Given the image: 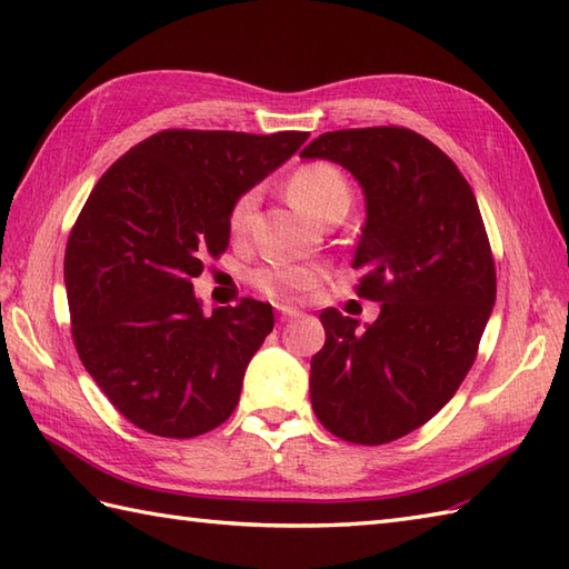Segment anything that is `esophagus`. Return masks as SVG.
<instances>
[{
  "instance_id": "1",
  "label": "esophagus",
  "mask_w": 569,
  "mask_h": 569,
  "mask_svg": "<svg viewBox=\"0 0 569 569\" xmlns=\"http://www.w3.org/2000/svg\"><path fill=\"white\" fill-rule=\"evenodd\" d=\"M276 310H278V318H281L283 322H286V320H293V318H298V316H300V312H298L296 308H286V306H278Z\"/></svg>"
}]
</instances>
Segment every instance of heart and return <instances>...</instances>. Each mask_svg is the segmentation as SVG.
Segmentation results:
<instances>
[{
    "label": "heart",
    "mask_w": 569,
    "mask_h": 569,
    "mask_svg": "<svg viewBox=\"0 0 569 569\" xmlns=\"http://www.w3.org/2000/svg\"><path fill=\"white\" fill-rule=\"evenodd\" d=\"M288 196L303 210L312 220H322L325 214L335 208H349V200H352V190H349L347 178L337 171L332 163H306L300 166L293 173L291 183H288ZM253 202H257V192H244L232 208L229 214V224H232L234 232H241L247 227ZM251 281L266 296L271 298H286L293 296L303 288L316 283V273L306 266H291V263H271L263 266V269L253 271Z\"/></svg>",
    "instance_id": "1"
}]
</instances>
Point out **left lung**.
<instances>
[{
	"mask_svg": "<svg viewBox=\"0 0 569 569\" xmlns=\"http://www.w3.org/2000/svg\"><path fill=\"white\" fill-rule=\"evenodd\" d=\"M300 159L342 166L365 192L352 269L365 271L359 293L381 303L365 328L335 308L320 312L312 410L342 440H398L455 396L497 300L477 198L459 168L410 129L328 131Z\"/></svg>",
	"mask_w": 569,
	"mask_h": 569,
	"instance_id": "8db88e82",
	"label": "left lung"
}]
</instances>
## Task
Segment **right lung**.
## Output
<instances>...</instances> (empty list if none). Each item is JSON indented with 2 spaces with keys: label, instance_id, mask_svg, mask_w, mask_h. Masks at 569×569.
Here are the masks:
<instances>
[{
  "label": "right lung",
  "instance_id": "1",
  "mask_svg": "<svg viewBox=\"0 0 569 569\" xmlns=\"http://www.w3.org/2000/svg\"><path fill=\"white\" fill-rule=\"evenodd\" d=\"M308 131L168 129L107 171L72 227L66 293L80 361L112 406L161 438H196L237 408L269 303L210 316L192 291L229 244L234 202L283 166Z\"/></svg>",
  "mask_w": 569,
  "mask_h": 569
}]
</instances>
